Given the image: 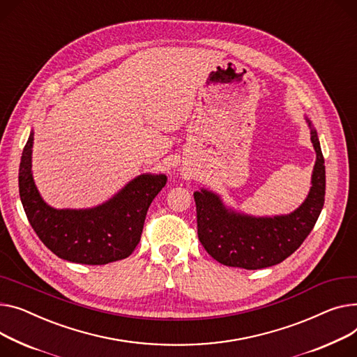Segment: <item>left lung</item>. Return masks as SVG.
Wrapping results in <instances>:
<instances>
[{"label": "left lung", "mask_w": 357, "mask_h": 357, "mask_svg": "<svg viewBox=\"0 0 357 357\" xmlns=\"http://www.w3.org/2000/svg\"><path fill=\"white\" fill-rule=\"evenodd\" d=\"M305 121L317 158L310 192L294 212L252 217L227 208L220 195L206 189L194 192L198 238L218 263L245 270L271 267L290 257L312 232L324 205L326 169L317 132L307 117Z\"/></svg>", "instance_id": "obj_1"}]
</instances>
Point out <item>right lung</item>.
<instances>
[{
    "mask_svg": "<svg viewBox=\"0 0 357 357\" xmlns=\"http://www.w3.org/2000/svg\"><path fill=\"white\" fill-rule=\"evenodd\" d=\"M34 132L24 146L18 188L29 222L59 258L103 266L129 257L140 241L146 212L166 183V175L144 174L105 204L89 209H56L41 198L31 174Z\"/></svg>",
    "mask_w": 357,
    "mask_h": 357,
    "instance_id": "right-lung-1",
    "label": "right lung"
}]
</instances>
